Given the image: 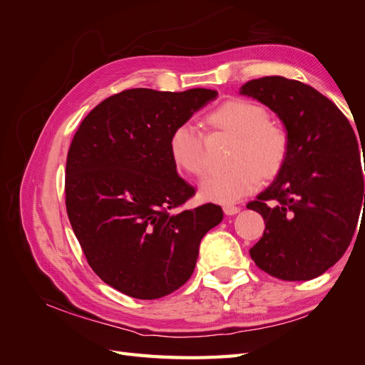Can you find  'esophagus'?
I'll list each match as a JSON object with an SVG mask.
<instances>
[{"mask_svg":"<svg viewBox=\"0 0 365 365\" xmlns=\"http://www.w3.org/2000/svg\"><path fill=\"white\" fill-rule=\"evenodd\" d=\"M224 212L228 216H233V215H237L240 212V207H237V205H225L224 207Z\"/></svg>","mask_w":365,"mask_h":365,"instance_id":"obj_1","label":"esophagus"}]
</instances>
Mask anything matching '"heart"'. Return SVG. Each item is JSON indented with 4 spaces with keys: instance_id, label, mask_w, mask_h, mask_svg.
I'll return each instance as SVG.
<instances>
[{
    "instance_id": "heart-1",
    "label": "heart",
    "mask_w": 365,
    "mask_h": 365,
    "mask_svg": "<svg viewBox=\"0 0 365 365\" xmlns=\"http://www.w3.org/2000/svg\"><path fill=\"white\" fill-rule=\"evenodd\" d=\"M213 126L239 137L233 153V169L210 175L201 184V197L231 205L256 192L263 176H275L288 157L289 137L279 123L269 120L263 106L248 101H228L208 115ZM170 155L178 168L193 176L208 170L205 137L193 121H182L169 140Z\"/></svg>"
}]
</instances>
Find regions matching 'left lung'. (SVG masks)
Listing matches in <instances>:
<instances>
[{
	"instance_id": "1",
	"label": "left lung",
	"mask_w": 365,
	"mask_h": 365,
	"mask_svg": "<svg viewBox=\"0 0 365 365\" xmlns=\"http://www.w3.org/2000/svg\"><path fill=\"white\" fill-rule=\"evenodd\" d=\"M240 94L271 108L289 137L277 178L247 204L267 224L251 259L280 280L315 279L347 251L362 197L365 205L355 132L332 101L303 82L267 76L247 82Z\"/></svg>"
}]
</instances>
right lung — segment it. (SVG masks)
Returning a JSON list of instances; mask_svg holds the SVG:
<instances>
[{"label":"right lung","instance_id":"1","mask_svg":"<svg viewBox=\"0 0 365 365\" xmlns=\"http://www.w3.org/2000/svg\"><path fill=\"white\" fill-rule=\"evenodd\" d=\"M217 96L134 88L105 98L73 137L65 205L86 262L106 284L155 300L190 279L201 239L222 208L182 205L195 189L176 173L172 130Z\"/></svg>","mask_w":365,"mask_h":365}]
</instances>
